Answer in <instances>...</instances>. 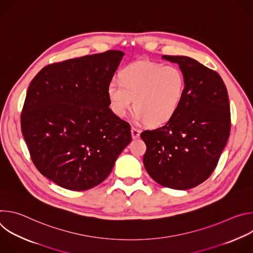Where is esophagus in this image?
<instances>
[{"label":"esophagus","mask_w":253,"mask_h":253,"mask_svg":"<svg viewBox=\"0 0 253 253\" xmlns=\"http://www.w3.org/2000/svg\"><path fill=\"white\" fill-rule=\"evenodd\" d=\"M131 134H132V138L136 139V138H138L140 136V130L135 128V127H132L131 128Z\"/></svg>","instance_id":"obj_1"}]
</instances>
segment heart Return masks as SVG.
<instances>
[{
	"instance_id": "1",
	"label": "heart",
	"mask_w": 253,
	"mask_h": 253,
	"mask_svg": "<svg viewBox=\"0 0 253 253\" xmlns=\"http://www.w3.org/2000/svg\"><path fill=\"white\" fill-rule=\"evenodd\" d=\"M185 89L186 80L179 68L142 61L124 67L119 80L108 85L107 95L116 116H127L134 104L138 122L158 126L174 117Z\"/></svg>"
}]
</instances>
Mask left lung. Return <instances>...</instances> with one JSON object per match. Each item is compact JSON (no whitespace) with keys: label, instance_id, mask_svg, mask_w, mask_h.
<instances>
[{"label":"left lung","instance_id":"obj_1","mask_svg":"<svg viewBox=\"0 0 253 253\" xmlns=\"http://www.w3.org/2000/svg\"><path fill=\"white\" fill-rule=\"evenodd\" d=\"M186 80L184 98L164 126L141 133L146 144L143 163L164 187L186 190L212 174L226 145L231 127L226 86L215 72L185 56H167Z\"/></svg>","mask_w":253,"mask_h":253}]
</instances>
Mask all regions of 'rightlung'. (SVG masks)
Here are the masks:
<instances>
[{
    "label": "right lung",
    "mask_w": 253,
    "mask_h": 253,
    "mask_svg": "<svg viewBox=\"0 0 253 253\" xmlns=\"http://www.w3.org/2000/svg\"><path fill=\"white\" fill-rule=\"evenodd\" d=\"M124 56L110 50L44 67L31 81L21 130L31 159L59 186L83 191L108 177L132 140L107 87Z\"/></svg>",
    "instance_id": "add662e5"
}]
</instances>
